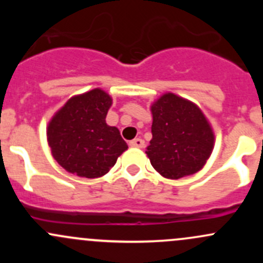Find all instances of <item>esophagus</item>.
Returning a JSON list of instances; mask_svg holds the SVG:
<instances>
[{"label": "esophagus", "instance_id": "1", "mask_svg": "<svg viewBox=\"0 0 263 263\" xmlns=\"http://www.w3.org/2000/svg\"><path fill=\"white\" fill-rule=\"evenodd\" d=\"M129 145L134 147H144L145 141L142 139H135V140H132V141H129Z\"/></svg>", "mask_w": 263, "mask_h": 263}]
</instances>
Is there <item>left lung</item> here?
I'll use <instances>...</instances> for the list:
<instances>
[{"label": "left lung", "instance_id": "obj_1", "mask_svg": "<svg viewBox=\"0 0 263 263\" xmlns=\"http://www.w3.org/2000/svg\"><path fill=\"white\" fill-rule=\"evenodd\" d=\"M153 126L146 154L165 178L179 179L205 165L214 147V134L200 108L168 92L151 105Z\"/></svg>", "mask_w": 263, "mask_h": 263}]
</instances>
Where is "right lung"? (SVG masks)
I'll list each match as a JSON object with an SVG mask.
<instances>
[{
	"label": "right lung",
	"instance_id": "right-lung-1",
	"mask_svg": "<svg viewBox=\"0 0 263 263\" xmlns=\"http://www.w3.org/2000/svg\"><path fill=\"white\" fill-rule=\"evenodd\" d=\"M112 99L94 89L68 100L49 122L47 136L53 158L70 173L98 178L109 172L127 144L118 128L105 123Z\"/></svg>",
	"mask_w": 263,
	"mask_h": 263
}]
</instances>
